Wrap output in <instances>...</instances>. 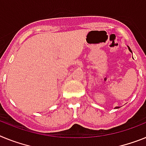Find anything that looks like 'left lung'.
Segmentation results:
<instances>
[{"mask_svg": "<svg viewBox=\"0 0 146 146\" xmlns=\"http://www.w3.org/2000/svg\"><path fill=\"white\" fill-rule=\"evenodd\" d=\"M128 48H129V51H130V52H131V48H130V47H129V46H128ZM118 108H119V107H115V109H118Z\"/></svg>", "mask_w": 146, "mask_h": 146, "instance_id": "left-lung-1", "label": "left lung"}]
</instances>
